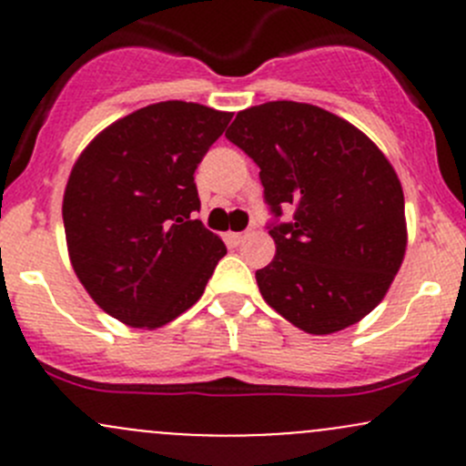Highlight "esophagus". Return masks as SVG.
I'll return each instance as SVG.
<instances>
[{
    "instance_id": "34e87169",
    "label": "esophagus",
    "mask_w": 466,
    "mask_h": 466,
    "mask_svg": "<svg viewBox=\"0 0 466 466\" xmlns=\"http://www.w3.org/2000/svg\"><path fill=\"white\" fill-rule=\"evenodd\" d=\"M248 237H250V234H248V232H232V234H229V241H232L234 246H241V243L246 241Z\"/></svg>"
}]
</instances>
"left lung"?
Instances as JSON below:
<instances>
[{
  "label": "left lung",
  "mask_w": 466,
  "mask_h": 466,
  "mask_svg": "<svg viewBox=\"0 0 466 466\" xmlns=\"http://www.w3.org/2000/svg\"><path fill=\"white\" fill-rule=\"evenodd\" d=\"M225 137L257 167L277 252L257 270L268 304L307 333L363 320L406 255L403 189L379 146L318 106L270 101L238 112ZM284 206L294 220L279 224Z\"/></svg>",
  "instance_id": "left-lung-1"
}]
</instances>
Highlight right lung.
I'll list each match as a JSON object with an SVG mask.
<instances>
[{"mask_svg":"<svg viewBox=\"0 0 466 466\" xmlns=\"http://www.w3.org/2000/svg\"><path fill=\"white\" fill-rule=\"evenodd\" d=\"M232 112L162 101L96 135L69 173L63 223L89 298L128 327L194 307L228 248L205 228L194 173Z\"/></svg>","mask_w":466,"mask_h":466,"instance_id":"add662e5","label":"right lung"}]
</instances>
